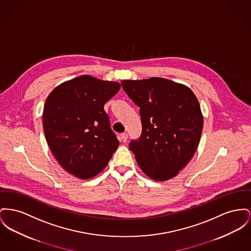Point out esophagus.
<instances>
[{
	"mask_svg": "<svg viewBox=\"0 0 251 251\" xmlns=\"http://www.w3.org/2000/svg\"><path fill=\"white\" fill-rule=\"evenodd\" d=\"M120 138H121V140H122L123 142H126V141H127V139H128V133H121V134H120Z\"/></svg>",
	"mask_w": 251,
	"mask_h": 251,
	"instance_id": "esophagus-1",
	"label": "esophagus"
}]
</instances>
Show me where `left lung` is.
<instances>
[{
	"label": "left lung",
	"instance_id": "1",
	"mask_svg": "<svg viewBox=\"0 0 251 251\" xmlns=\"http://www.w3.org/2000/svg\"><path fill=\"white\" fill-rule=\"evenodd\" d=\"M139 107L142 133L129 144L140 169L153 180L176 176L192 159L203 130L198 100L185 85L162 78L122 80Z\"/></svg>",
	"mask_w": 251,
	"mask_h": 251
}]
</instances>
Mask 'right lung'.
<instances>
[{"instance_id":"add662e5","label":"right lung","mask_w":251,"mask_h":251,"mask_svg":"<svg viewBox=\"0 0 251 251\" xmlns=\"http://www.w3.org/2000/svg\"><path fill=\"white\" fill-rule=\"evenodd\" d=\"M119 89L118 82L84 75L61 83L46 99L43 124L47 144L60 166L77 178L100 174L118 149L104 104Z\"/></svg>"}]
</instances>
